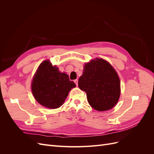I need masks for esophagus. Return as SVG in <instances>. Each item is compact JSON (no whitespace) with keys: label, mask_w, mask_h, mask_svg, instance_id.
Segmentation results:
<instances>
[{"label":"esophagus","mask_w":154,"mask_h":154,"mask_svg":"<svg viewBox=\"0 0 154 154\" xmlns=\"http://www.w3.org/2000/svg\"><path fill=\"white\" fill-rule=\"evenodd\" d=\"M74 82L75 83V84H76V85H78V80H77V79H76V80H74Z\"/></svg>","instance_id":"obj_1"}]
</instances>
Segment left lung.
Masks as SVG:
<instances>
[{"label":"left lung","mask_w":154,"mask_h":154,"mask_svg":"<svg viewBox=\"0 0 154 154\" xmlns=\"http://www.w3.org/2000/svg\"><path fill=\"white\" fill-rule=\"evenodd\" d=\"M78 87L87 94V101L93 109L108 110L118 103L120 96V80L111 65L102 58L86 63Z\"/></svg>","instance_id":"left-lung-1"}]
</instances>
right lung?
Instances as JSON below:
<instances>
[{
    "label": "right lung",
    "instance_id": "1",
    "mask_svg": "<svg viewBox=\"0 0 154 154\" xmlns=\"http://www.w3.org/2000/svg\"><path fill=\"white\" fill-rule=\"evenodd\" d=\"M75 87V83L69 80L68 74L60 72L49 60H45L40 65L31 83L35 100L42 106L53 109L61 106L69 92Z\"/></svg>",
    "mask_w": 154,
    "mask_h": 154
}]
</instances>
